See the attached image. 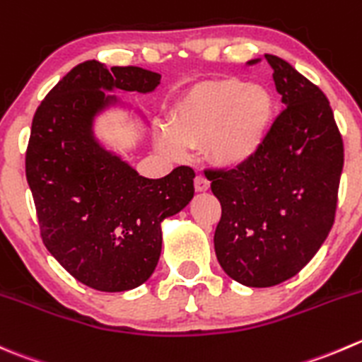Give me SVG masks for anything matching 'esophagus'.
Returning a JSON list of instances; mask_svg holds the SVG:
<instances>
[{
  "instance_id": "obj_1",
  "label": "esophagus",
  "mask_w": 362,
  "mask_h": 362,
  "mask_svg": "<svg viewBox=\"0 0 362 362\" xmlns=\"http://www.w3.org/2000/svg\"><path fill=\"white\" fill-rule=\"evenodd\" d=\"M194 187H196V191H198V192L209 191L210 182L206 180L205 175H196V178H194Z\"/></svg>"
}]
</instances>
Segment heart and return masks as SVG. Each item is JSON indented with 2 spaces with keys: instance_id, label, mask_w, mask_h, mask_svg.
I'll return each instance as SVG.
<instances>
[{
  "instance_id": "heart-1",
  "label": "heart",
  "mask_w": 362,
  "mask_h": 362,
  "mask_svg": "<svg viewBox=\"0 0 362 362\" xmlns=\"http://www.w3.org/2000/svg\"><path fill=\"white\" fill-rule=\"evenodd\" d=\"M274 113L269 88L224 77L185 93L171 113L170 127H160L157 139L173 157H185L189 148L206 143L217 164L240 168L262 152Z\"/></svg>"
}]
</instances>
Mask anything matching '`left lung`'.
Here are the masks:
<instances>
[{
  "instance_id": "1",
  "label": "left lung",
  "mask_w": 362,
  "mask_h": 362,
  "mask_svg": "<svg viewBox=\"0 0 362 362\" xmlns=\"http://www.w3.org/2000/svg\"><path fill=\"white\" fill-rule=\"evenodd\" d=\"M265 59L281 115L251 163L205 173L223 209L214 235L217 262L251 288L293 278L317 255L334 223L343 170L341 134L320 88L285 59Z\"/></svg>"
}]
</instances>
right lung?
Segmentation results:
<instances>
[{"label": "right lung", "instance_id": "obj_1", "mask_svg": "<svg viewBox=\"0 0 362 362\" xmlns=\"http://www.w3.org/2000/svg\"><path fill=\"white\" fill-rule=\"evenodd\" d=\"M160 74L97 59L74 66L47 93L31 124L26 178L47 251L77 281L100 292L143 285L163 249L164 219L189 205L194 171L141 177L95 136L111 107L139 110L107 92L152 93Z\"/></svg>", "mask_w": 362, "mask_h": 362}]
</instances>
